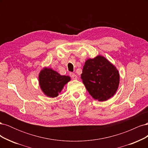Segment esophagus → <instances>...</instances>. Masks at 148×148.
Here are the masks:
<instances>
[{"mask_svg":"<svg viewBox=\"0 0 148 148\" xmlns=\"http://www.w3.org/2000/svg\"><path fill=\"white\" fill-rule=\"evenodd\" d=\"M70 76L74 79H78V76L77 75H75V73H70Z\"/></svg>","mask_w":148,"mask_h":148,"instance_id":"obj_1","label":"esophagus"}]
</instances>
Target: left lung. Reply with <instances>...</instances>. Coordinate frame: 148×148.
<instances>
[{
    "instance_id": "obj_1",
    "label": "left lung",
    "mask_w": 148,
    "mask_h": 148,
    "mask_svg": "<svg viewBox=\"0 0 148 148\" xmlns=\"http://www.w3.org/2000/svg\"><path fill=\"white\" fill-rule=\"evenodd\" d=\"M81 78L89 95L99 101L113 97L120 83L119 70L101 55L85 62Z\"/></svg>"
}]
</instances>
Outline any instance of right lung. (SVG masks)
<instances>
[{
    "instance_id": "obj_1",
    "label": "right lung",
    "mask_w": 148,
    "mask_h": 148,
    "mask_svg": "<svg viewBox=\"0 0 148 148\" xmlns=\"http://www.w3.org/2000/svg\"><path fill=\"white\" fill-rule=\"evenodd\" d=\"M70 81L69 76L60 75L47 67H44L39 74V86L44 95L49 97L58 96L65 85Z\"/></svg>"
}]
</instances>
